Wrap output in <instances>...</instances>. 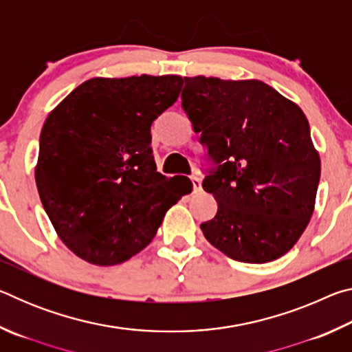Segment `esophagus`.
<instances>
[{"mask_svg": "<svg viewBox=\"0 0 352 352\" xmlns=\"http://www.w3.org/2000/svg\"><path fill=\"white\" fill-rule=\"evenodd\" d=\"M190 180H192V188H194V192L197 194V192H200L201 190V180L199 177H192L190 178Z\"/></svg>", "mask_w": 352, "mask_h": 352, "instance_id": "obj_1", "label": "esophagus"}]
</instances>
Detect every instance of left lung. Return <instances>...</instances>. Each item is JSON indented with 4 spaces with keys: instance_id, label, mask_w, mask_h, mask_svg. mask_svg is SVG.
Masks as SVG:
<instances>
[{
    "instance_id": "1",
    "label": "left lung",
    "mask_w": 352,
    "mask_h": 352,
    "mask_svg": "<svg viewBox=\"0 0 352 352\" xmlns=\"http://www.w3.org/2000/svg\"><path fill=\"white\" fill-rule=\"evenodd\" d=\"M182 107L217 163L204 189L216 217L206 241L248 264L281 258L305 233L315 208L321 163L307 118L262 80L184 77Z\"/></svg>"
}]
</instances>
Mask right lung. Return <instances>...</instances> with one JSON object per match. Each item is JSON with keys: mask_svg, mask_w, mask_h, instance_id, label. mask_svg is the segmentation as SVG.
<instances>
[{"mask_svg": "<svg viewBox=\"0 0 352 352\" xmlns=\"http://www.w3.org/2000/svg\"><path fill=\"white\" fill-rule=\"evenodd\" d=\"M183 77H93L46 118L35 183L57 236L94 265L122 264L146 248L188 177L157 172L151 126L175 102Z\"/></svg>", "mask_w": 352, "mask_h": 352, "instance_id": "obj_1", "label": "right lung"}]
</instances>
